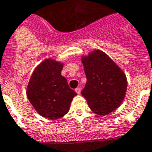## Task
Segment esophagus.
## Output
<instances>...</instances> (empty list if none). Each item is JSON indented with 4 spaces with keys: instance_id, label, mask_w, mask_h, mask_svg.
<instances>
[{
    "instance_id": "obj_1",
    "label": "esophagus",
    "mask_w": 152,
    "mask_h": 152,
    "mask_svg": "<svg viewBox=\"0 0 152 152\" xmlns=\"http://www.w3.org/2000/svg\"><path fill=\"white\" fill-rule=\"evenodd\" d=\"M80 91H81V90H80V87H77V88L75 89V91H76V94H80Z\"/></svg>"
}]
</instances>
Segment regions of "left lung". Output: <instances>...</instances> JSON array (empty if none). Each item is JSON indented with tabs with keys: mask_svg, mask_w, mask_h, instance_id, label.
Masks as SVG:
<instances>
[{
	"mask_svg": "<svg viewBox=\"0 0 152 152\" xmlns=\"http://www.w3.org/2000/svg\"><path fill=\"white\" fill-rule=\"evenodd\" d=\"M87 83L81 94L91 110L106 115L121 105L127 89L123 70L104 51L96 49L81 56Z\"/></svg>",
	"mask_w": 152,
	"mask_h": 152,
	"instance_id": "1",
	"label": "left lung"
}]
</instances>
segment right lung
<instances>
[{"label": "right lung", "mask_w": 152, "mask_h": 152, "mask_svg": "<svg viewBox=\"0 0 152 152\" xmlns=\"http://www.w3.org/2000/svg\"><path fill=\"white\" fill-rule=\"evenodd\" d=\"M63 66V62L45 59L33 70L27 85V97L34 109L41 116L52 120L67 114L76 95L61 76Z\"/></svg>", "instance_id": "right-lung-1"}]
</instances>
